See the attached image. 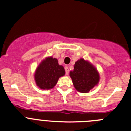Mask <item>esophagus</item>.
<instances>
[{
	"instance_id": "esophagus-1",
	"label": "esophagus",
	"mask_w": 131,
	"mask_h": 131,
	"mask_svg": "<svg viewBox=\"0 0 131 131\" xmlns=\"http://www.w3.org/2000/svg\"><path fill=\"white\" fill-rule=\"evenodd\" d=\"M65 71H66V75L69 74V68L68 67H65Z\"/></svg>"
}]
</instances>
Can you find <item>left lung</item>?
Masks as SVG:
<instances>
[{"instance_id":"left-lung-1","label":"left lung","mask_w":131,"mask_h":131,"mask_svg":"<svg viewBox=\"0 0 131 131\" xmlns=\"http://www.w3.org/2000/svg\"><path fill=\"white\" fill-rule=\"evenodd\" d=\"M69 75L77 91L86 93L90 91L99 81V74L92 64L84 59L77 61L74 70L70 71Z\"/></svg>"}]
</instances>
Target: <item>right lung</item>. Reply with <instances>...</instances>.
<instances>
[{"label": "right lung", "instance_id": "1", "mask_svg": "<svg viewBox=\"0 0 131 131\" xmlns=\"http://www.w3.org/2000/svg\"><path fill=\"white\" fill-rule=\"evenodd\" d=\"M64 75V68L58 64L57 59L49 57L44 60L36 69L35 79L37 85L41 89H50Z\"/></svg>", "mask_w": 131, "mask_h": 131}]
</instances>
